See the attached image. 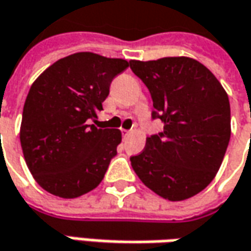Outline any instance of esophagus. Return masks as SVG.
Instances as JSON below:
<instances>
[{
  "instance_id": "esophagus-1",
  "label": "esophagus",
  "mask_w": 251,
  "mask_h": 251,
  "mask_svg": "<svg viewBox=\"0 0 251 251\" xmlns=\"http://www.w3.org/2000/svg\"><path fill=\"white\" fill-rule=\"evenodd\" d=\"M132 134V130H125V129H122V136L124 137H127V136H130Z\"/></svg>"
}]
</instances>
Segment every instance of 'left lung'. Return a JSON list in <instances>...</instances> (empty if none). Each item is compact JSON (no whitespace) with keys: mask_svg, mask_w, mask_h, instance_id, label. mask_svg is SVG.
<instances>
[{"mask_svg":"<svg viewBox=\"0 0 251 251\" xmlns=\"http://www.w3.org/2000/svg\"><path fill=\"white\" fill-rule=\"evenodd\" d=\"M152 99V119L164 130L130 157L144 185L171 201L200 193L220 169L230 139L226 91L203 64L187 56L129 61Z\"/></svg>","mask_w":251,"mask_h":251,"instance_id":"left-lung-1","label":"left lung"}]
</instances>
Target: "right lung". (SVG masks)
Wrapping results in <instances>:
<instances>
[{
  "label": "right lung",
  "instance_id": "add662e5",
  "mask_svg": "<svg viewBox=\"0 0 251 251\" xmlns=\"http://www.w3.org/2000/svg\"><path fill=\"white\" fill-rule=\"evenodd\" d=\"M127 66L121 58L76 52L54 62L31 84L21 144L27 168L48 193L75 199L104 179L122 134L89 124L102 109L112 79Z\"/></svg>",
  "mask_w": 251,
  "mask_h": 251
}]
</instances>
